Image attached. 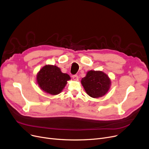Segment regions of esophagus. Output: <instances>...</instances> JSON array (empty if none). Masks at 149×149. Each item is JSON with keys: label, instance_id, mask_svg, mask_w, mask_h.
<instances>
[{"label": "esophagus", "instance_id": "34e87169", "mask_svg": "<svg viewBox=\"0 0 149 149\" xmlns=\"http://www.w3.org/2000/svg\"><path fill=\"white\" fill-rule=\"evenodd\" d=\"M72 79L74 80L75 81H77L78 79H79V77H78L77 75H74L72 76Z\"/></svg>", "mask_w": 149, "mask_h": 149}]
</instances>
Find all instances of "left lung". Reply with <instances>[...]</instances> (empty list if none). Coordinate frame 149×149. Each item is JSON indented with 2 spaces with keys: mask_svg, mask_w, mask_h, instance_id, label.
Returning a JSON list of instances; mask_svg holds the SVG:
<instances>
[{
  "mask_svg": "<svg viewBox=\"0 0 149 149\" xmlns=\"http://www.w3.org/2000/svg\"><path fill=\"white\" fill-rule=\"evenodd\" d=\"M111 80L101 70H91L81 80L86 92L90 97L97 98L105 95L111 88Z\"/></svg>",
  "mask_w": 149,
  "mask_h": 149,
  "instance_id": "8db88e82",
  "label": "left lung"
}]
</instances>
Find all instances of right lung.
I'll use <instances>...</instances> for the list:
<instances>
[{
    "mask_svg": "<svg viewBox=\"0 0 149 149\" xmlns=\"http://www.w3.org/2000/svg\"><path fill=\"white\" fill-rule=\"evenodd\" d=\"M70 80L68 74L63 73L60 68L52 65H46L36 75V81L39 88L51 95L61 93Z\"/></svg>",
    "mask_w": 149,
    "mask_h": 149,
    "instance_id": "obj_1",
    "label": "right lung"
}]
</instances>
